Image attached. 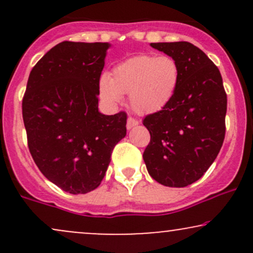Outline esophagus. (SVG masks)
<instances>
[{"label":"esophagus","mask_w":253,"mask_h":253,"mask_svg":"<svg viewBox=\"0 0 253 253\" xmlns=\"http://www.w3.org/2000/svg\"><path fill=\"white\" fill-rule=\"evenodd\" d=\"M139 123H138V120H135L134 118H132V117H129L128 119H127V128L128 129H130V128H133V127L134 126H136V125H138Z\"/></svg>","instance_id":"1"}]
</instances>
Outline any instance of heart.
<instances>
[{
  "mask_svg": "<svg viewBox=\"0 0 253 253\" xmlns=\"http://www.w3.org/2000/svg\"><path fill=\"white\" fill-rule=\"evenodd\" d=\"M179 82V66L172 57L138 54L119 63L109 78L100 81V96L117 106L123 95L139 114H152L169 104Z\"/></svg>",
  "mask_w": 253,
  "mask_h": 253,
  "instance_id": "1",
  "label": "heart"
}]
</instances>
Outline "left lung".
I'll return each instance as SVG.
<instances>
[{
	"label": "left lung",
	"instance_id": "left-lung-1",
	"mask_svg": "<svg viewBox=\"0 0 253 253\" xmlns=\"http://www.w3.org/2000/svg\"><path fill=\"white\" fill-rule=\"evenodd\" d=\"M151 46L176 60L179 82L169 104L143 120L151 135L143 158L155 181L187 187L205 175L221 149L227 95L217 66L193 43Z\"/></svg>",
	"mask_w": 253,
	"mask_h": 253
}]
</instances>
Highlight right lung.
I'll use <instances>...</instances> for the list:
<instances>
[{
	"label": "right lung",
	"mask_w": 253,
	"mask_h": 253,
	"mask_svg": "<svg viewBox=\"0 0 253 253\" xmlns=\"http://www.w3.org/2000/svg\"><path fill=\"white\" fill-rule=\"evenodd\" d=\"M108 42H63L32 69L22 98L28 149L42 175L66 193L96 189L127 114L98 112Z\"/></svg>",
	"instance_id": "1"
}]
</instances>
